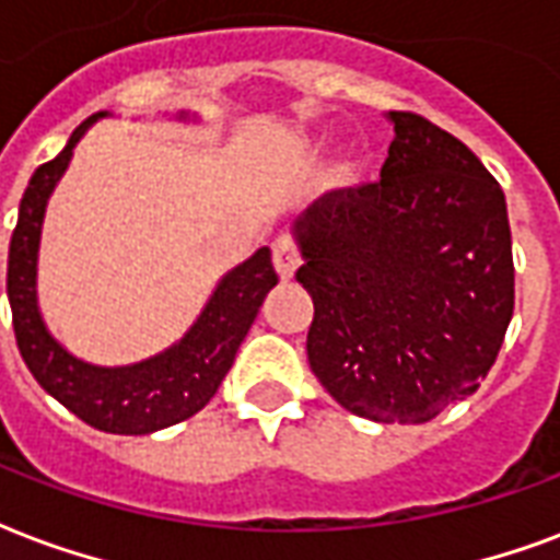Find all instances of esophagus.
Returning a JSON list of instances; mask_svg holds the SVG:
<instances>
[{"instance_id": "34e87169", "label": "esophagus", "mask_w": 560, "mask_h": 560, "mask_svg": "<svg viewBox=\"0 0 560 560\" xmlns=\"http://www.w3.org/2000/svg\"><path fill=\"white\" fill-rule=\"evenodd\" d=\"M272 264H276V270H279L281 279H293V272H296L299 267V246L290 234H281V237H276V243H272Z\"/></svg>"}]
</instances>
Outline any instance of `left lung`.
Returning a JSON list of instances; mask_svg holds the SVG:
<instances>
[{
	"instance_id": "1",
	"label": "left lung",
	"mask_w": 560,
	"mask_h": 560,
	"mask_svg": "<svg viewBox=\"0 0 560 560\" xmlns=\"http://www.w3.org/2000/svg\"><path fill=\"white\" fill-rule=\"evenodd\" d=\"M378 182L319 196L296 225L314 299L308 361L347 411L429 422L479 390L514 314L505 194L458 138L390 110Z\"/></svg>"
}]
</instances>
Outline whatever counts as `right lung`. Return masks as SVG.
I'll return each instance as SVG.
<instances>
[{
  "instance_id": "obj_1",
  "label": "right lung",
  "mask_w": 560,
  "mask_h": 560,
  "mask_svg": "<svg viewBox=\"0 0 560 560\" xmlns=\"http://www.w3.org/2000/svg\"><path fill=\"white\" fill-rule=\"evenodd\" d=\"M100 117L105 114L84 119L61 155L34 170L8 249V299L20 355L46 394L100 432L152 434L194 417L211 402L279 276L272 270L270 249L264 246L217 284L202 317L173 349L131 366H93L72 358L46 331L37 311V246L46 199L70 164L72 147L84 128Z\"/></svg>"
}]
</instances>
